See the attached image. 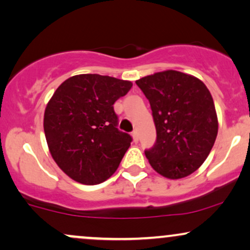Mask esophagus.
Instances as JSON below:
<instances>
[{"instance_id": "34e87169", "label": "esophagus", "mask_w": 250, "mask_h": 250, "mask_svg": "<svg viewBox=\"0 0 250 250\" xmlns=\"http://www.w3.org/2000/svg\"><path fill=\"white\" fill-rule=\"evenodd\" d=\"M131 136H133V140H134V142L135 143H137L138 142V133H137V130H135V131H133V134H131Z\"/></svg>"}]
</instances>
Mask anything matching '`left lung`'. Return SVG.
I'll return each mask as SVG.
<instances>
[{
  "label": "left lung",
  "mask_w": 250,
  "mask_h": 250,
  "mask_svg": "<svg viewBox=\"0 0 250 250\" xmlns=\"http://www.w3.org/2000/svg\"><path fill=\"white\" fill-rule=\"evenodd\" d=\"M150 102L157 140L146 156L169 179L193 173L205 162L218 135L213 98L203 81L167 70L136 80Z\"/></svg>",
  "instance_id": "obj_1"
}]
</instances>
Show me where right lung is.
Masks as SVG:
<instances>
[{
    "instance_id": "add662e5",
    "label": "right lung",
    "mask_w": 250,
    "mask_h": 250,
    "mask_svg": "<svg viewBox=\"0 0 250 250\" xmlns=\"http://www.w3.org/2000/svg\"><path fill=\"white\" fill-rule=\"evenodd\" d=\"M131 86L113 77L79 74L53 93L45 108L44 133L51 156L70 178L100 184L119 167L131 136L116 128L113 104Z\"/></svg>"
}]
</instances>
